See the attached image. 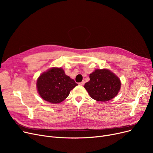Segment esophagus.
<instances>
[{
  "label": "esophagus",
  "instance_id": "esophagus-1",
  "mask_svg": "<svg viewBox=\"0 0 153 153\" xmlns=\"http://www.w3.org/2000/svg\"><path fill=\"white\" fill-rule=\"evenodd\" d=\"M84 84H85V81H82L81 82H79V84L81 85H84Z\"/></svg>",
  "mask_w": 153,
  "mask_h": 153
}]
</instances>
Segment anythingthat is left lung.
Returning a JSON list of instances; mask_svg holds the SVG:
<instances>
[{"mask_svg":"<svg viewBox=\"0 0 153 153\" xmlns=\"http://www.w3.org/2000/svg\"><path fill=\"white\" fill-rule=\"evenodd\" d=\"M90 81L84 87L91 97L97 101L106 102L118 94L121 82L118 77L108 69H96L89 76Z\"/></svg>","mask_w":153,"mask_h":153,"instance_id":"obj_1","label":"left lung"}]
</instances>
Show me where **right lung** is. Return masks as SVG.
I'll return each instance as SVG.
<instances>
[{"label": "right lung", "instance_id": "1", "mask_svg": "<svg viewBox=\"0 0 153 153\" xmlns=\"http://www.w3.org/2000/svg\"><path fill=\"white\" fill-rule=\"evenodd\" d=\"M36 85L43 99L52 103H58L67 98L70 91L77 84L66 75L62 69L54 68L39 77Z\"/></svg>", "mask_w": 153, "mask_h": 153}]
</instances>
